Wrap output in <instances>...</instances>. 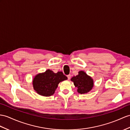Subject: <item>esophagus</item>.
Here are the masks:
<instances>
[{
  "label": "esophagus",
  "instance_id": "esophagus-1",
  "mask_svg": "<svg viewBox=\"0 0 130 130\" xmlns=\"http://www.w3.org/2000/svg\"><path fill=\"white\" fill-rule=\"evenodd\" d=\"M67 78H68V79H70L71 78V75L70 74H69L67 75Z\"/></svg>",
  "mask_w": 130,
  "mask_h": 130
}]
</instances>
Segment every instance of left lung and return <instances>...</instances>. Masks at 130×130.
I'll return each instance as SVG.
<instances>
[{
    "instance_id": "obj_1",
    "label": "left lung",
    "mask_w": 130,
    "mask_h": 130,
    "mask_svg": "<svg viewBox=\"0 0 130 130\" xmlns=\"http://www.w3.org/2000/svg\"><path fill=\"white\" fill-rule=\"evenodd\" d=\"M71 80L78 88V92L80 94L88 93L94 85L93 80L83 71L79 72L78 75L73 77Z\"/></svg>"
}]
</instances>
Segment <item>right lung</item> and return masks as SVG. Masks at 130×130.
<instances>
[{
	"label": "right lung",
	"instance_id": "add662e5",
	"mask_svg": "<svg viewBox=\"0 0 130 130\" xmlns=\"http://www.w3.org/2000/svg\"><path fill=\"white\" fill-rule=\"evenodd\" d=\"M67 79L62 72L55 73L50 69L35 76L33 80V87L36 92L45 96H50L55 93L59 82Z\"/></svg>",
	"mask_w": 130,
	"mask_h": 130
}]
</instances>
